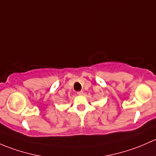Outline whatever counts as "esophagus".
Wrapping results in <instances>:
<instances>
[{"label":"esophagus","instance_id":"obj_1","mask_svg":"<svg viewBox=\"0 0 156 156\" xmlns=\"http://www.w3.org/2000/svg\"><path fill=\"white\" fill-rule=\"evenodd\" d=\"M77 94H78V95H83V91H78Z\"/></svg>","mask_w":156,"mask_h":156}]
</instances>
